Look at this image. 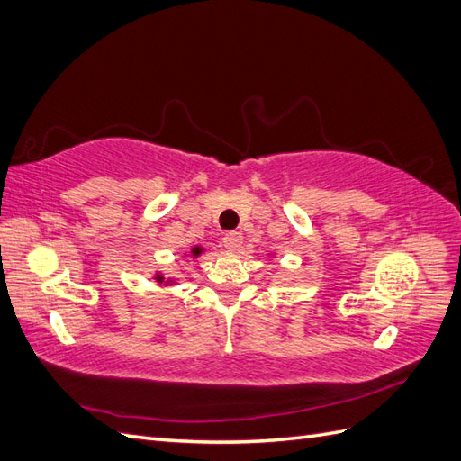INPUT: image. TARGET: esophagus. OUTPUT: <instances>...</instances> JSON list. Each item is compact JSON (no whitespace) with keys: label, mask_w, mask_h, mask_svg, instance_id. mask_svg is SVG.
<instances>
[{"label":"esophagus","mask_w":461,"mask_h":461,"mask_svg":"<svg viewBox=\"0 0 461 461\" xmlns=\"http://www.w3.org/2000/svg\"><path fill=\"white\" fill-rule=\"evenodd\" d=\"M242 244V234L240 232H229L222 236V246H225L229 252H236Z\"/></svg>","instance_id":"obj_1"}]
</instances>
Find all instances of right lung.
<instances>
[{"instance_id":"right-lung-1","label":"right lung","mask_w":461,"mask_h":461,"mask_svg":"<svg viewBox=\"0 0 461 461\" xmlns=\"http://www.w3.org/2000/svg\"><path fill=\"white\" fill-rule=\"evenodd\" d=\"M203 252V248H200V246H194L192 249H190V256H194V258H198L200 254ZM156 281H159V283H163L165 278L161 276V275H156ZM167 283H171V281H167Z\"/></svg>"}]
</instances>
